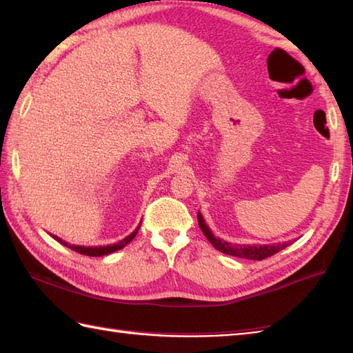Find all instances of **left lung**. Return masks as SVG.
<instances>
[{"label": "left lung", "mask_w": 353, "mask_h": 353, "mask_svg": "<svg viewBox=\"0 0 353 353\" xmlns=\"http://www.w3.org/2000/svg\"><path fill=\"white\" fill-rule=\"evenodd\" d=\"M197 220H199V226L203 232L205 236L208 238V241L211 243L216 250H220L226 254H232V256H238V258H244V259H254V261H262L268 256H273L274 253L283 250L285 247H288L291 243H282V244H273V245H235L230 244L228 241H221V239L215 238L212 235V232L209 230L206 226V223L203 220V216L199 212L197 214Z\"/></svg>", "instance_id": "left-lung-1"}]
</instances>
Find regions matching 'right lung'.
Instances as JSON below:
<instances>
[{
    "label": "right lung",
    "instance_id": "obj_1",
    "mask_svg": "<svg viewBox=\"0 0 353 353\" xmlns=\"http://www.w3.org/2000/svg\"><path fill=\"white\" fill-rule=\"evenodd\" d=\"M139 228H141V224H139V226L137 228V230H133L129 236H125V238H124V239H121V241H119V243H117V244H110V245H104V247H83V245H74V244H68V243L62 241V239L59 238V236H54V235H52V238L57 239L59 243H62L63 245L70 247L71 250L77 252V253H80V254H86V256H104V254H109V253H112V252H117V250H119V249H123L124 245L129 244V243L132 241V239H133L134 236H137Z\"/></svg>",
    "mask_w": 353,
    "mask_h": 353
}]
</instances>
